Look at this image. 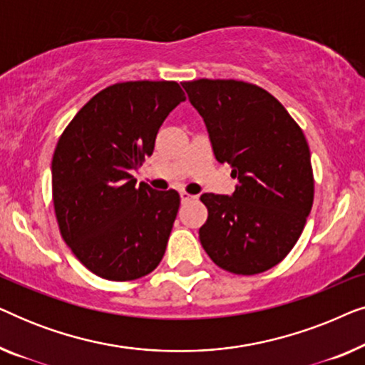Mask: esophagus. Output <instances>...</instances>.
<instances>
[{
	"label": "esophagus",
	"instance_id": "34e87169",
	"mask_svg": "<svg viewBox=\"0 0 365 365\" xmlns=\"http://www.w3.org/2000/svg\"><path fill=\"white\" fill-rule=\"evenodd\" d=\"M179 196H181V201L182 202H189V201H192V199H196V196H191V194L186 192V191L179 192Z\"/></svg>",
	"mask_w": 365,
	"mask_h": 365
}]
</instances>
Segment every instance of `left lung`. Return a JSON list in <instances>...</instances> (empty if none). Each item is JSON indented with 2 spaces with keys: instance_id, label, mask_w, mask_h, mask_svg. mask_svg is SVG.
Returning a JSON list of instances; mask_svg holds the SVG:
<instances>
[{
  "instance_id": "obj_1",
  "label": "left lung",
  "mask_w": 365,
  "mask_h": 365,
  "mask_svg": "<svg viewBox=\"0 0 365 365\" xmlns=\"http://www.w3.org/2000/svg\"><path fill=\"white\" fill-rule=\"evenodd\" d=\"M206 123L214 156L232 168V196L206 192L204 251L224 271L252 276L291 252L314 201L302 129L266 89L236 79L182 83Z\"/></svg>"
}]
</instances>
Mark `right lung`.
<instances>
[{
  "label": "right lung",
  "instance_id": "right-lung-1",
  "mask_svg": "<svg viewBox=\"0 0 365 365\" xmlns=\"http://www.w3.org/2000/svg\"><path fill=\"white\" fill-rule=\"evenodd\" d=\"M176 81L108 86L79 109L56 144L53 204L64 242L108 281H134L161 262L181 197L136 186L133 169L154 151L168 114L184 101Z\"/></svg>",
  "mask_w": 365,
  "mask_h": 365
}]
</instances>
